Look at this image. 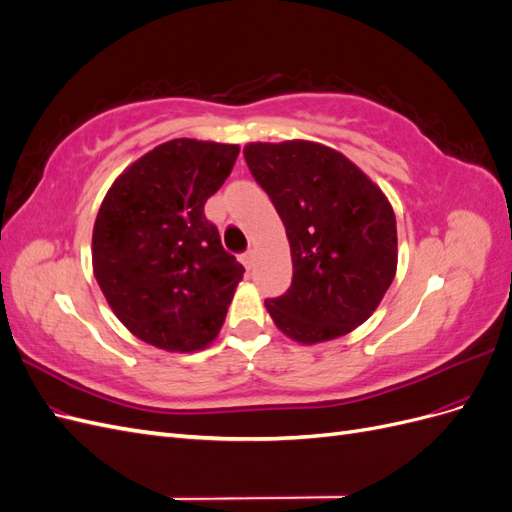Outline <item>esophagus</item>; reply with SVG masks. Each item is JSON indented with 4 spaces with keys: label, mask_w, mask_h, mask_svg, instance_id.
<instances>
[{
    "label": "esophagus",
    "mask_w": 512,
    "mask_h": 512,
    "mask_svg": "<svg viewBox=\"0 0 512 512\" xmlns=\"http://www.w3.org/2000/svg\"><path fill=\"white\" fill-rule=\"evenodd\" d=\"M241 262H243V267L250 271L252 267H254V262H256V254L250 250V252H245V254H241Z\"/></svg>",
    "instance_id": "1"
}]
</instances>
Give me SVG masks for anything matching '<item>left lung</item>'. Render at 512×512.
I'll use <instances>...</instances> for the list:
<instances>
[{
	"instance_id": "left-lung-1",
	"label": "left lung",
	"mask_w": 512,
	"mask_h": 512,
	"mask_svg": "<svg viewBox=\"0 0 512 512\" xmlns=\"http://www.w3.org/2000/svg\"><path fill=\"white\" fill-rule=\"evenodd\" d=\"M243 156L290 243L292 284L265 301L275 327L307 346L361 327L397 271L389 198L344 153L320 143H250Z\"/></svg>"
}]
</instances>
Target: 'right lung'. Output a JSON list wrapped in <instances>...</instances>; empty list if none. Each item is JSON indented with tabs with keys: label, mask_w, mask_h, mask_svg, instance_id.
<instances>
[{
	"label": "right lung",
	"mask_w": 512,
	"mask_h": 512,
	"mask_svg": "<svg viewBox=\"0 0 512 512\" xmlns=\"http://www.w3.org/2000/svg\"><path fill=\"white\" fill-rule=\"evenodd\" d=\"M239 145L175 138L145 153L106 192L91 237L100 290L132 335L166 352L218 337L243 265L205 218Z\"/></svg>",
	"instance_id": "obj_1"
}]
</instances>
